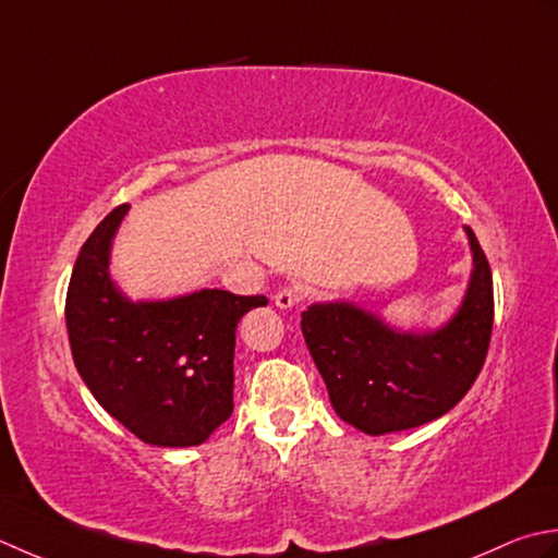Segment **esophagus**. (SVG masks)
Masks as SVG:
<instances>
[{"label": "esophagus", "mask_w": 558, "mask_h": 558, "mask_svg": "<svg viewBox=\"0 0 558 558\" xmlns=\"http://www.w3.org/2000/svg\"><path fill=\"white\" fill-rule=\"evenodd\" d=\"M303 301V291L299 287H293V283H287V287H281L277 293H275V303L279 305V308H293V305H299Z\"/></svg>", "instance_id": "1"}]
</instances>
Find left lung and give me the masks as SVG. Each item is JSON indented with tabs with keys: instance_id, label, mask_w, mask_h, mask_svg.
<instances>
[{
	"instance_id": "left-lung-1",
	"label": "left lung",
	"mask_w": 558,
	"mask_h": 558,
	"mask_svg": "<svg viewBox=\"0 0 558 558\" xmlns=\"http://www.w3.org/2000/svg\"><path fill=\"white\" fill-rule=\"evenodd\" d=\"M470 233L474 271L462 308L434 335H397L349 303H320L301 329L347 424L380 436L434 422L458 404L480 375L494 327V279Z\"/></svg>"
}]
</instances>
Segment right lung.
<instances>
[{
  "instance_id": "obj_1",
  "label": "right lung",
  "mask_w": 558,
  "mask_h": 558,
  "mask_svg": "<svg viewBox=\"0 0 558 558\" xmlns=\"http://www.w3.org/2000/svg\"><path fill=\"white\" fill-rule=\"evenodd\" d=\"M128 209H112L78 250L64 303L72 356L98 404L136 438L199 446L233 412L238 320L269 301L221 289L128 301L108 275L110 241Z\"/></svg>"
}]
</instances>
